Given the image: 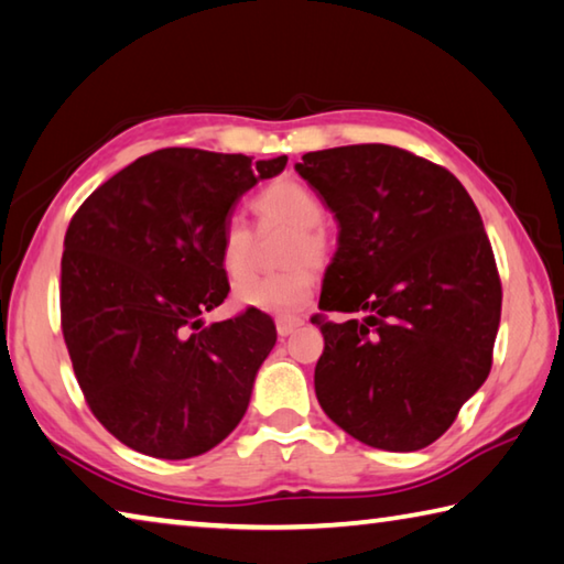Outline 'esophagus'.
<instances>
[{
    "label": "esophagus",
    "instance_id": "esophagus-1",
    "mask_svg": "<svg viewBox=\"0 0 564 564\" xmlns=\"http://www.w3.org/2000/svg\"><path fill=\"white\" fill-rule=\"evenodd\" d=\"M303 325L301 315H279L275 317V330H279L281 337H289L295 327Z\"/></svg>",
    "mask_w": 564,
    "mask_h": 564
}]
</instances>
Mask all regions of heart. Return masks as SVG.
I'll return each mask as SVG.
<instances>
[{
  "label": "heart",
  "mask_w": 564,
  "mask_h": 564,
  "mask_svg": "<svg viewBox=\"0 0 564 564\" xmlns=\"http://www.w3.org/2000/svg\"><path fill=\"white\" fill-rule=\"evenodd\" d=\"M251 209L263 229H291L293 237L283 253L289 269L273 275H253V279L237 285L234 295L247 308L263 313L301 311L315 291V263H323L327 251H330V239L321 227L325 219L323 202L303 182L281 177L253 194ZM219 265L231 283L247 279L253 271V234L239 217L224 224L219 239Z\"/></svg>",
  "instance_id": "b5f03b06"
}]
</instances>
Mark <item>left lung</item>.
I'll return each mask as SVG.
<instances>
[{
	"mask_svg": "<svg viewBox=\"0 0 564 564\" xmlns=\"http://www.w3.org/2000/svg\"><path fill=\"white\" fill-rule=\"evenodd\" d=\"M299 175L335 214L340 237L321 311L315 394L367 446L419 452L486 382L500 323V275L474 199L414 152L345 145L305 152Z\"/></svg>",
	"mask_w": 564,
	"mask_h": 564,
	"instance_id": "obj_1",
	"label": "left lung"
}]
</instances>
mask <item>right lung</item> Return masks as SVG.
Segmentation results:
<instances>
[{
    "label": "right lung",
    "instance_id": "add662e5",
    "mask_svg": "<svg viewBox=\"0 0 564 564\" xmlns=\"http://www.w3.org/2000/svg\"><path fill=\"white\" fill-rule=\"evenodd\" d=\"M285 162L165 148L100 184L70 219L61 330L90 412L135 452L199 456L247 412L275 345L271 315L247 308L209 327L199 315L229 293L219 239L231 207Z\"/></svg>",
    "mask_w": 564,
    "mask_h": 564
}]
</instances>
